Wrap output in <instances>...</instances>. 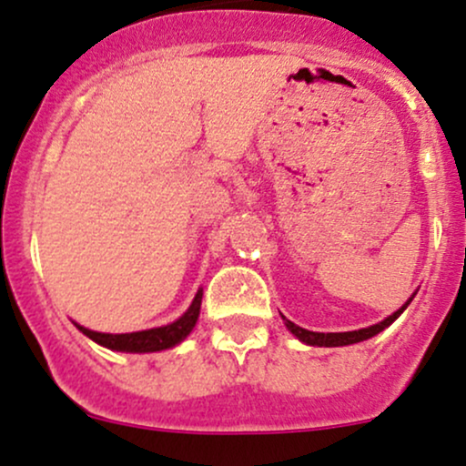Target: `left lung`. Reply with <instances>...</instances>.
I'll return each mask as SVG.
<instances>
[{"mask_svg":"<svg viewBox=\"0 0 466 466\" xmlns=\"http://www.w3.org/2000/svg\"><path fill=\"white\" fill-rule=\"evenodd\" d=\"M414 299V295L410 297V301ZM410 301H405V306L399 308V310L394 312V315H390L388 319H383L380 323H374V326L370 328H360V330H352V332H312V330H306V328H299L295 326V323L289 321V319L284 317L286 321V328L295 334L299 341L306 343V346H319V348H339V346H352V343H359V341H365V339H372L374 334L383 332L385 328L391 326V323L396 321V319L400 317V312L405 310L407 306H410Z\"/></svg>","mask_w":466,"mask_h":466,"instance_id":"8db88e82","label":"left lung"}]
</instances>
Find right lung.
Masks as SVG:
<instances>
[{
	"label": "right lung",
	"instance_id": "right-lung-1",
	"mask_svg": "<svg viewBox=\"0 0 466 466\" xmlns=\"http://www.w3.org/2000/svg\"><path fill=\"white\" fill-rule=\"evenodd\" d=\"M200 303H202V290H198V295L193 297L189 310L185 312L180 319H176L169 326L151 328V330H140V332H127V334H106V332H94L87 328L75 326L81 330L86 337H90L92 341H96L98 346L116 350V352H160V350L174 348L180 341H185L187 334L196 326L198 315H200Z\"/></svg>",
	"mask_w": 466,
	"mask_h": 466
}]
</instances>
